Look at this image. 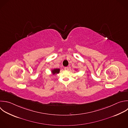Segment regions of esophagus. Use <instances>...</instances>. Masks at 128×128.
<instances>
[{"instance_id":"34e87169","label":"esophagus","mask_w":128,"mask_h":128,"mask_svg":"<svg viewBox=\"0 0 128 128\" xmlns=\"http://www.w3.org/2000/svg\"><path fill=\"white\" fill-rule=\"evenodd\" d=\"M64 68V70H68L69 69L68 67H65Z\"/></svg>"}]
</instances>
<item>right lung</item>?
<instances>
[{"instance_id": "1", "label": "right lung", "mask_w": 128, "mask_h": 128, "mask_svg": "<svg viewBox=\"0 0 128 128\" xmlns=\"http://www.w3.org/2000/svg\"><path fill=\"white\" fill-rule=\"evenodd\" d=\"M60 68H54V70H52V73L53 74H58L60 72Z\"/></svg>"}]
</instances>
